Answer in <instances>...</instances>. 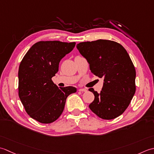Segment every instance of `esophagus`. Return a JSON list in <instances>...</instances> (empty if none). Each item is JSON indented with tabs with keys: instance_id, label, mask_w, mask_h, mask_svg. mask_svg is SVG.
Segmentation results:
<instances>
[{
	"instance_id": "1",
	"label": "esophagus",
	"mask_w": 154,
	"mask_h": 154,
	"mask_svg": "<svg viewBox=\"0 0 154 154\" xmlns=\"http://www.w3.org/2000/svg\"><path fill=\"white\" fill-rule=\"evenodd\" d=\"M78 91H80V92H87V90L85 89V88H80L79 90H78Z\"/></svg>"
}]
</instances>
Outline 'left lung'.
Segmentation results:
<instances>
[{
    "mask_svg": "<svg viewBox=\"0 0 154 154\" xmlns=\"http://www.w3.org/2000/svg\"><path fill=\"white\" fill-rule=\"evenodd\" d=\"M76 48L88 62L91 72L103 79L100 93L89 89L94 95L90 109L104 120L118 117L136 92V70L128 53L120 44L108 40L80 42Z\"/></svg>",
    "mask_w": 154,
    "mask_h": 154,
    "instance_id": "obj_1",
    "label": "left lung"
}]
</instances>
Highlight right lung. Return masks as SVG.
<instances>
[{
  "instance_id": "1",
  "label": "right lung",
  "mask_w": 154,
  "mask_h": 154,
  "mask_svg": "<svg viewBox=\"0 0 154 154\" xmlns=\"http://www.w3.org/2000/svg\"><path fill=\"white\" fill-rule=\"evenodd\" d=\"M76 42L40 41L29 50L18 69V96L30 116L42 124L56 121L64 110L66 100L76 92L73 86L58 88L52 78L59 63Z\"/></svg>"
}]
</instances>
